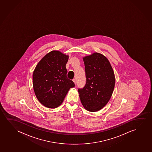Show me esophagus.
Wrapping results in <instances>:
<instances>
[{
    "label": "esophagus",
    "mask_w": 152,
    "mask_h": 152,
    "mask_svg": "<svg viewBox=\"0 0 152 152\" xmlns=\"http://www.w3.org/2000/svg\"><path fill=\"white\" fill-rule=\"evenodd\" d=\"M72 81H73V82H74V83H75V84H76V82H77V81H76V79H73V80H72Z\"/></svg>",
    "instance_id": "obj_1"
}]
</instances>
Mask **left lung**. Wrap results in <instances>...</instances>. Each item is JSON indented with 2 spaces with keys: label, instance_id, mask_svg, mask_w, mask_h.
<instances>
[{
  "label": "left lung",
  "instance_id": "1",
  "mask_svg": "<svg viewBox=\"0 0 152 152\" xmlns=\"http://www.w3.org/2000/svg\"><path fill=\"white\" fill-rule=\"evenodd\" d=\"M86 82L79 88V96L85 109L96 112L109 101L113 92L115 78L109 61L101 54L94 53L84 57Z\"/></svg>",
  "mask_w": 152,
  "mask_h": 152
}]
</instances>
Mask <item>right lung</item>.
Here are the masks:
<instances>
[{
  "label": "right lung",
  "instance_id": "add662e5",
  "mask_svg": "<svg viewBox=\"0 0 152 152\" xmlns=\"http://www.w3.org/2000/svg\"><path fill=\"white\" fill-rule=\"evenodd\" d=\"M68 58V55L59 51H51L41 59L34 69V93L45 107H58L63 103L70 88L75 86L73 81L67 77L66 65Z\"/></svg>",
  "mask_w": 152,
  "mask_h": 152
}]
</instances>
